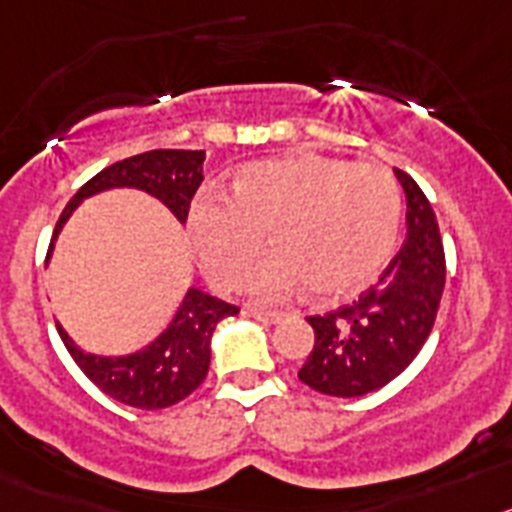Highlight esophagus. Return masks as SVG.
Instances as JSON below:
<instances>
[{"mask_svg":"<svg viewBox=\"0 0 512 512\" xmlns=\"http://www.w3.org/2000/svg\"><path fill=\"white\" fill-rule=\"evenodd\" d=\"M250 311L252 319L262 321V324H278L280 319H283V313L280 311H273V308H262V306H250L247 308Z\"/></svg>","mask_w":512,"mask_h":512,"instance_id":"1","label":"esophagus"}]
</instances>
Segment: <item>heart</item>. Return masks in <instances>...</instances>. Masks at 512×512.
<instances>
[{
	"mask_svg": "<svg viewBox=\"0 0 512 512\" xmlns=\"http://www.w3.org/2000/svg\"><path fill=\"white\" fill-rule=\"evenodd\" d=\"M403 196L385 165L290 155L247 163L234 173L232 199L201 193L188 209V237L204 273L229 288L247 257L267 250L242 275L252 296H347L388 262Z\"/></svg>",
	"mask_w": 512,
	"mask_h": 512,
	"instance_id": "heart-1",
	"label": "heart"
}]
</instances>
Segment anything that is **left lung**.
<instances>
[{"label": "left lung", "mask_w": 512, "mask_h": 512, "mask_svg": "<svg viewBox=\"0 0 512 512\" xmlns=\"http://www.w3.org/2000/svg\"><path fill=\"white\" fill-rule=\"evenodd\" d=\"M403 186L405 242L385 273L357 301L308 316L316 344L298 380L334 398H359L411 365L434 329L446 280L444 245L426 193L395 168Z\"/></svg>", "instance_id": "obj_1"}]
</instances>
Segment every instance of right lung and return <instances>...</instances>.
Wrapping results in <instances>:
<instances>
[{
    "label": "right lung",
    "instance_id": "obj_1",
    "mask_svg": "<svg viewBox=\"0 0 512 512\" xmlns=\"http://www.w3.org/2000/svg\"><path fill=\"white\" fill-rule=\"evenodd\" d=\"M204 160V150H150V153L119 160L96 173L91 181L78 188L76 196L63 209L61 219L55 224L53 239H50L48 260L55 239L73 209L89 196L109 191V188H137V191L150 193L163 201L183 224L188 219L193 193L199 191L204 181ZM234 313H239V308L232 303L219 301L199 288H188L168 329L153 344L124 357H101V354L84 352L76 347L61 324L55 326L73 362L101 393L132 408L158 411V408H168L188 398L204 382L209 372L211 336H214L216 324Z\"/></svg>",
    "mask_w": 512,
    "mask_h": 512
}]
</instances>
